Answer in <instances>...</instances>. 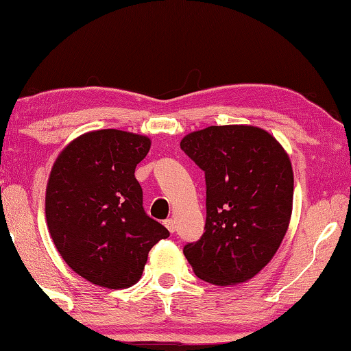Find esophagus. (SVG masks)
I'll list each match as a JSON object with an SVG mask.
<instances>
[{
    "instance_id": "1",
    "label": "esophagus",
    "mask_w": 351,
    "mask_h": 351,
    "mask_svg": "<svg viewBox=\"0 0 351 351\" xmlns=\"http://www.w3.org/2000/svg\"><path fill=\"white\" fill-rule=\"evenodd\" d=\"M165 226L167 228V231L169 232H174L176 231V220H172V218H167V220H165Z\"/></svg>"
}]
</instances>
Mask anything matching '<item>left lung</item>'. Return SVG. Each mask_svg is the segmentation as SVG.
<instances>
[{
	"label": "left lung",
	"instance_id": "1",
	"mask_svg": "<svg viewBox=\"0 0 351 351\" xmlns=\"http://www.w3.org/2000/svg\"><path fill=\"white\" fill-rule=\"evenodd\" d=\"M180 149L206 174V226L184 255L201 280H250L272 260L293 210V167L278 141L258 126L193 131Z\"/></svg>",
	"mask_w": 351,
	"mask_h": 351
}]
</instances>
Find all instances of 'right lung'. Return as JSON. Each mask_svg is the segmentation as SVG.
Returning <instances> with one entry per match:
<instances>
[{"label":"right lung","mask_w":351,"mask_h":351,"mask_svg":"<svg viewBox=\"0 0 351 351\" xmlns=\"http://www.w3.org/2000/svg\"><path fill=\"white\" fill-rule=\"evenodd\" d=\"M150 150L147 136L90 131L64 147L45 190L49 232L66 264L85 280L128 288L150 248L169 231L142 207L134 171Z\"/></svg>","instance_id":"right-lung-1"}]
</instances>
